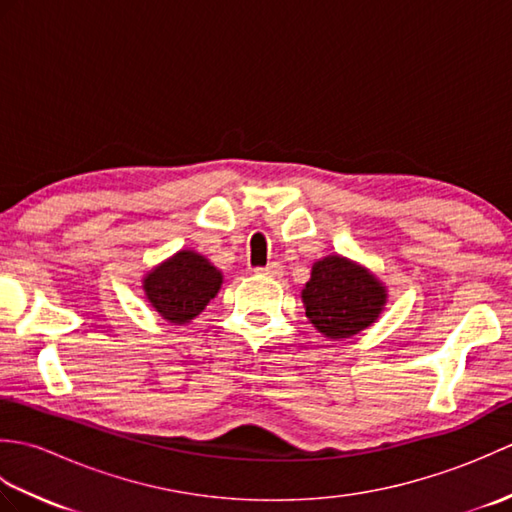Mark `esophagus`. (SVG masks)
Returning <instances> with one entry per match:
<instances>
[{"label":"esophagus","mask_w":512,"mask_h":512,"mask_svg":"<svg viewBox=\"0 0 512 512\" xmlns=\"http://www.w3.org/2000/svg\"><path fill=\"white\" fill-rule=\"evenodd\" d=\"M255 273L257 275H266V277H279L281 275V266L277 262H273V264H268L264 268H255Z\"/></svg>","instance_id":"34e87169"}]
</instances>
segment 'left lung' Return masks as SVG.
Wrapping results in <instances>:
<instances>
[{"label": "left lung", "mask_w": 512, "mask_h": 512, "mask_svg": "<svg viewBox=\"0 0 512 512\" xmlns=\"http://www.w3.org/2000/svg\"><path fill=\"white\" fill-rule=\"evenodd\" d=\"M301 301L317 332L343 341L378 321L387 306V286L367 266L332 253L312 264Z\"/></svg>", "instance_id": "8db88e82"}]
</instances>
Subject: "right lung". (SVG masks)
<instances>
[{
  "instance_id": "1",
  "label": "right lung",
  "mask_w": 512,
  "mask_h": 512,
  "mask_svg": "<svg viewBox=\"0 0 512 512\" xmlns=\"http://www.w3.org/2000/svg\"><path fill=\"white\" fill-rule=\"evenodd\" d=\"M222 284V270L193 248H180L143 275L145 299L171 325L191 323Z\"/></svg>"
}]
</instances>
